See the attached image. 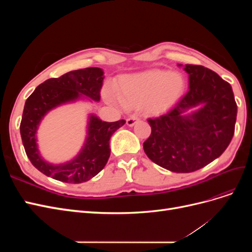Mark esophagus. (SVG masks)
I'll list each match as a JSON object with an SVG mask.
<instances>
[{
  "mask_svg": "<svg viewBox=\"0 0 252 252\" xmlns=\"http://www.w3.org/2000/svg\"><path fill=\"white\" fill-rule=\"evenodd\" d=\"M139 120H140V119H139L138 116H136V114H132V116H130V117H129V118L127 119V125L131 127V126H133Z\"/></svg>",
  "mask_w": 252,
  "mask_h": 252,
  "instance_id": "34e87169",
  "label": "esophagus"
}]
</instances>
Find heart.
<instances>
[{
  "mask_svg": "<svg viewBox=\"0 0 252 252\" xmlns=\"http://www.w3.org/2000/svg\"><path fill=\"white\" fill-rule=\"evenodd\" d=\"M120 95L106 91L108 103L128 107H142L150 113L164 112L174 104L185 88L182 75L163 70L129 74L119 82Z\"/></svg>",
  "mask_w": 252,
  "mask_h": 252,
  "instance_id": "heart-1",
  "label": "heart"
}]
</instances>
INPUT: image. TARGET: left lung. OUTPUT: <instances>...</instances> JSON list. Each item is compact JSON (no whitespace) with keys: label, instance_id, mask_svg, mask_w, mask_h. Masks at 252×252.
Masks as SVG:
<instances>
[{"label":"left lung","instance_id":"1","mask_svg":"<svg viewBox=\"0 0 252 252\" xmlns=\"http://www.w3.org/2000/svg\"><path fill=\"white\" fill-rule=\"evenodd\" d=\"M181 66V65H180ZM189 90L165 114L148 119L145 154L172 172L199 170L219 158L234 133L238 106L230 84L201 65H185ZM201 105L199 111L184 115Z\"/></svg>","mask_w":252,"mask_h":252}]
</instances>
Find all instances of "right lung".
<instances>
[{"label":"right lung","instance_id":"right-lung-1","mask_svg":"<svg viewBox=\"0 0 252 252\" xmlns=\"http://www.w3.org/2000/svg\"><path fill=\"white\" fill-rule=\"evenodd\" d=\"M104 72L101 68L90 67L67 72L60 78H52L37 86L25 102L20 132L26 155L35 168L55 180L80 184L100 172L110 157L109 140L114 131L126 121L103 122L90 114L86 142L80 154L72 161L52 165L40 156L36 144V130L46 113L58 106L77 101L85 95L100 101Z\"/></svg>","mask_w":252,"mask_h":252}]
</instances>
